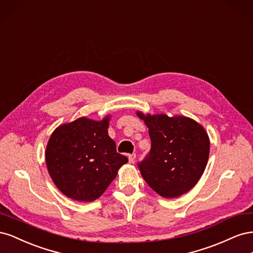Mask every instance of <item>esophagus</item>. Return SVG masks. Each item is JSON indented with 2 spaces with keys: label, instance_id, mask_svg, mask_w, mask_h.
Listing matches in <instances>:
<instances>
[{
  "label": "esophagus",
  "instance_id": "1",
  "mask_svg": "<svg viewBox=\"0 0 253 253\" xmlns=\"http://www.w3.org/2000/svg\"><path fill=\"white\" fill-rule=\"evenodd\" d=\"M135 159H136V154H135V153H133V154H129V155H128V162H129V164H134Z\"/></svg>",
  "mask_w": 253,
  "mask_h": 253
}]
</instances>
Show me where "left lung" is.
I'll use <instances>...</instances> for the list:
<instances>
[{
	"label": "left lung",
	"instance_id": "left-lung-1",
	"mask_svg": "<svg viewBox=\"0 0 253 253\" xmlns=\"http://www.w3.org/2000/svg\"><path fill=\"white\" fill-rule=\"evenodd\" d=\"M149 128L151 152L138 164L145 182L165 198L192 189L208 163L210 139L204 126L181 115L136 112Z\"/></svg>",
	"mask_w": 253,
	"mask_h": 253
}]
</instances>
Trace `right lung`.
<instances>
[{
	"instance_id": "1",
	"label": "right lung",
	"mask_w": 253,
	"mask_h": 253,
	"mask_svg": "<svg viewBox=\"0 0 253 253\" xmlns=\"http://www.w3.org/2000/svg\"><path fill=\"white\" fill-rule=\"evenodd\" d=\"M110 119L111 115L99 121L80 117L60 125L50 135L45 162L53 183L68 198L97 200L127 163L109 136Z\"/></svg>"
}]
</instances>
